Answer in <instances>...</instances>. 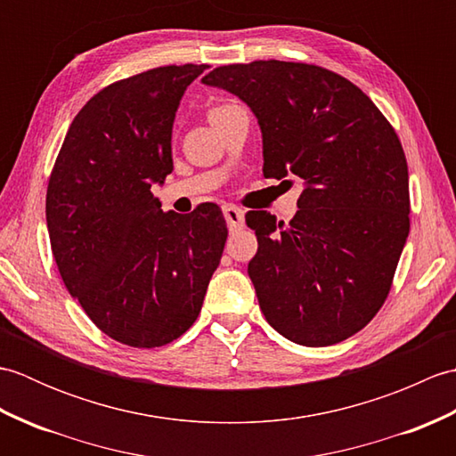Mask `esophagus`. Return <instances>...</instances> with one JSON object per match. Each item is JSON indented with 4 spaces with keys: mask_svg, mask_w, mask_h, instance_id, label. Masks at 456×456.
Listing matches in <instances>:
<instances>
[{
    "mask_svg": "<svg viewBox=\"0 0 456 456\" xmlns=\"http://www.w3.org/2000/svg\"><path fill=\"white\" fill-rule=\"evenodd\" d=\"M223 217H225L231 231L245 227V211L239 206H235V203H227V206H223Z\"/></svg>",
    "mask_w": 456,
    "mask_h": 456,
    "instance_id": "obj_1",
    "label": "esophagus"
}]
</instances>
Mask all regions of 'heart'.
Returning a JSON list of instances; mask_svg holds the SVG:
<instances>
[{
	"instance_id": "1",
	"label": "heart",
	"mask_w": 456,
	"mask_h": 456,
	"mask_svg": "<svg viewBox=\"0 0 456 456\" xmlns=\"http://www.w3.org/2000/svg\"><path fill=\"white\" fill-rule=\"evenodd\" d=\"M233 108H237V105H233V103H219V105H213L208 115H209V119H216V118H219V115H223V113L229 111V110H233Z\"/></svg>"
}]
</instances>
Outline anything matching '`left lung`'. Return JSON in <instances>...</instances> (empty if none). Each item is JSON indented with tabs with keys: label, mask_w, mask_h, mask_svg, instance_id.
Masks as SVG:
<instances>
[{
	"label": "left lung",
	"mask_w": 456,
	"mask_h": 456,
	"mask_svg": "<svg viewBox=\"0 0 456 456\" xmlns=\"http://www.w3.org/2000/svg\"><path fill=\"white\" fill-rule=\"evenodd\" d=\"M201 82L253 110L266 178L305 183L289 223L247 213L258 240L248 276L266 322L297 345L345 341L384 305L410 233L398 134L358 86L323 66L227 64Z\"/></svg>",
	"instance_id": "left-lung-1"
}]
</instances>
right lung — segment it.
Listing matches in <instances>:
<instances>
[{
    "label": "right lung",
    "instance_id": "obj_1",
    "mask_svg": "<svg viewBox=\"0 0 456 456\" xmlns=\"http://www.w3.org/2000/svg\"><path fill=\"white\" fill-rule=\"evenodd\" d=\"M208 64H168L105 86L68 129L48 178L58 273L94 325L134 348L172 343L196 322L227 240L216 203L160 209L172 123Z\"/></svg>",
    "mask_w": 456,
    "mask_h": 456
}]
</instances>
